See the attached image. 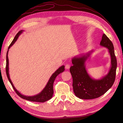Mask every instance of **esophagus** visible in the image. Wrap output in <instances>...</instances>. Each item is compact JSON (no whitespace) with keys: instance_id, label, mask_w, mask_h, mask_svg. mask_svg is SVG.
<instances>
[{"instance_id":"1","label":"esophagus","mask_w":123,"mask_h":123,"mask_svg":"<svg viewBox=\"0 0 123 123\" xmlns=\"http://www.w3.org/2000/svg\"><path fill=\"white\" fill-rule=\"evenodd\" d=\"M70 67V65L69 64H67L66 66H65V68L66 69H69Z\"/></svg>"}]
</instances>
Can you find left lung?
Here are the masks:
<instances>
[{"label":"left lung","mask_w":123,"mask_h":123,"mask_svg":"<svg viewBox=\"0 0 123 123\" xmlns=\"http://www.w3.org/2000/svg\"><path fill=\"white\" fill-rule=\"evenodd\" d=\"M100 45L107 48L111 56V68L106 75L100 80L93 79L87 73L85 62L92 51L72 59L73 66L70 71L73 79V88L75 95L80 99H91L100 97L112 86L115 79L117 61L114 47L109 38L104 34Z\"/></svg>","instance_id":"obj_1"}]
</instances>
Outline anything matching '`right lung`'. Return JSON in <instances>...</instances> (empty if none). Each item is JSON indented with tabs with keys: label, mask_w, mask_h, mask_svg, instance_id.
<instances>
[{
	"label": "right lung",
	"mask_w": 123,
	"mask_h": 123,
	"mask_svg": "<svg viewBox=\"0 0 123 123\" xmlns=\"http://www.w3.org/2000/svg\"><path fill=\"white\" fill-rule=\"evenodd\" d=\"M23 32V30H21L20 31L18 32V33L16 35V36H15V37L12 43H11L10 44V46L8 48V50L7 51L6 53V74L7 77H8V79L10 81V83H11V85L14 89V90L16 92V94L20 96V97L22 98H23L25 100H29V101H31V102H40V103H43L44 102H46L47 100L50 99L52 98V96L53 94V83L54 81L56 79V77L59 74H60L62 72L64 71L65 70V66H62L61 67H59L56 71L52 75L51 77L50 78V79L48 81V82L47 84L46 85V87H44V88L43 89V90L42 91V92H40L39 94H37L34 96H25L24 95L21 94L20 93L18 92L16 88H15L14 86V85L11 81L10 76H9V58H8V51L9 49L10 48V47L13 45V44L16 42V41L18 39V37L21 34V33Z\"/></svg>",
	"instance_id": "obj_1"
}]
</instances>
